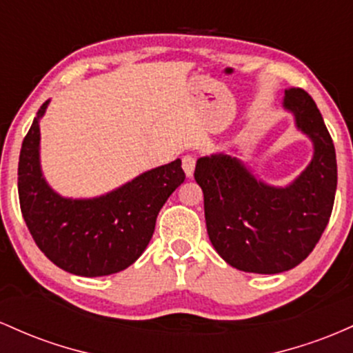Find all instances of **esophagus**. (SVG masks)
Masks as SVG:
<instances>
[{
    "instance_id": "obj_1",
    "label": "esophagus",
    "mask_w": 353,
    "mask_h": 353,
    "mask_svg": "<svg viewBox=\"0 0 353 353\" xmlns=\"http://www.w3.org/2000/svg\"><path fill=\"white\" fill-rule=\"evenodd\" d=\"M195 157L192 155H185L183 158H181V166H183V172L185 175H187L188 178L193 176V172H195Z\"/></svg>"
}]
</instances>
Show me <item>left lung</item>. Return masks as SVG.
Here are the masks:
<instances>
[{
  "instance_id": "1",
  "label": "left lung",
  "mask_w": 353,
  "mask_h": 353,
  "mask_svg": "<svg viewBox=\"0 0 353 353\" xmlns=\"http://www.w3.org/2000/svg\"><path fill=\"white\" fill-rule=\"evenodd\" d=\"M282 105L314 145L310 163L287 187L265 183L227 153L196 160L210 241L241 272L272 275L296 267L315 248L334 208L336 158L322 114L300 88L285 91Z\"/></svg>"
}]
</instances>
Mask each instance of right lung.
Listing matches in <instances>:
<instances>
[{
  "instance_id": "1",
  "label": "right lung",
  "mask_w": 353,
  "mask_h": 353,
  "mask_svg": "<svg viewBox=\"0 0 353 353\" xmlns=\"http://www.w3.org/2000/svg\"><path fill=\"white\" fill-rule=\"evenodd\" d=\"M46 100L23 140L18 195L31 236L57 267L80 276L121 272L140 259L155 232L157 216L183 183L181 160L157 166L121 187L93 198H66L45 180L39 163V120Z\"/></svg>"
}]
</instances>
